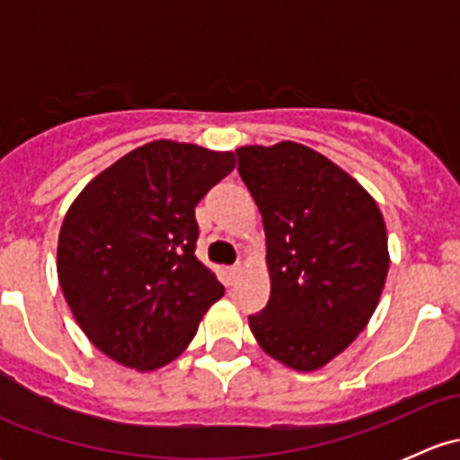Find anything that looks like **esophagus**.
<instances>
[{
	"mask_svg": "<svg viewBox=\"0 0 460 460\" xmlns=\"http://www.w3.org/2000/svg\"><path fill=\"white\" fill-rule=\"evenodd\" d=\"M240 269H243V267H240V264H235V267H229V269H226V273H229V278H238Z\"/></svg>",
	"mask_w": 460,
	"mask_h": 460,
	"instance_id": "1",
	"label": "esophagus"
}]
</instances>
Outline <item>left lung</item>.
<instances>
[{
  "label": "left lung",
  "instance_id": "obj_1",
  "mask_svg": "<svg viewBox=\"0 0 460 460\" xmlns=\"http://www.w3.org/2000/svg\"><path fill=\"white\" fill-rule=\"evenodd\" d=\"M262 216L267 307L249 316L264 354L296 372L332 363L367 327L389 269L387 229L367 189L298 142L240 146Z\"/></svg>",
  "mask_w": 460,
  "mask_h": 460
}]
</instances>
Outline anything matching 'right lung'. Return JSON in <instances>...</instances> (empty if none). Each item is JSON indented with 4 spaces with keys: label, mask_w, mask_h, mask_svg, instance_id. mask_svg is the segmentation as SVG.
I'll use <instances>...</instances> for the list:
<instances>
[{
    "label": "right lung",
    "mask_w": 460,
    "mask_h": 460,
    "mask_svg": "<svg viewBox=\"0 0 460 460\" xmlns=\"http://www.w3.org/2000/svg\"><path fill=\"white\" fill-rule=\"evenodd\" d=\"M234 151L155 140L97 173L64 216L58 278L88 341L148 374L178 358L225 296L196 258V207Z\"/></svg>",
    "instance_id": "add662e5"
}]
</instances>
